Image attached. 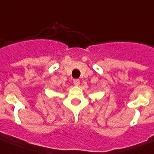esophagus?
Segmentation results:
<instances>
[{
  "instance_id": "esophagus-1",
  "label": "esophagus",
  "mask_w": 154,
  "mask_h": 154,
  "mask_svg": "<svg viewBox=\"0 0 154 154\" xmlns=\"http://www.w3.org/2000/svg\"><path fill=\"white\" fill-rule=\"evenodd\" d=\"M73 82H74V84L75 85V86H79V83H80V81H79V79H74L73 80Z\"/></svg>"
}]
</instances>
